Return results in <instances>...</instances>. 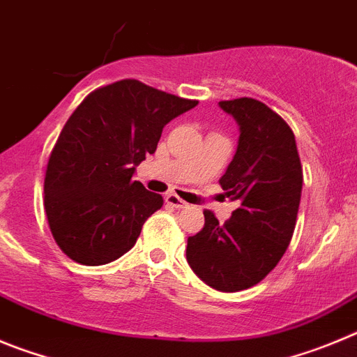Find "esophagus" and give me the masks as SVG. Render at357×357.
Returning <instances> with one entry per match:
<instances>
[{"mask_svg":"<svg viewBox=\"0 0 357 357\" xmlns=\"http://www.w3.org/2000/svg\"><path fill=\"white\" fill-rule=\"evenodd\" d=\"M165 201H167V204H171V206H174V208H188V204H186L185 201H181V199L174 194L167 195Z\"/></svg>","mask_w":357,"mask_h":357,"instance_id":"34e87169","label":"esophagus"}]
</instances>
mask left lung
Segmentation results:
<instances>
[{"label": "left lung", "instance_id": "1", "mask_svg": "<svg viewBox=\"0 0 357 357\" xmlns=\"http://www.w3.org/2000/svg\"><path fill=\"white\" fill-rule=\"evenodd\" d=\"M240 128L238 147L220 186L240 208L220 224L210 210L204 227L188 238L186 261L218 291L255 287L287 252L297 222L303 165L294 131L252 98L220 101Z\"/></svg>", "mask_w": 357, "mask_h": 357}]
</instances>
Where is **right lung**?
I'll list each match as a JSON object with an SVG mask.
<instances>
[{
	"instance_id": "add662e5",
	"label": "right lung",
	"mask_w": 357,
	"mask_h": 357,
	"mask_svg": "<svg viewBox=\"0 0 357 357\" xmlns=\"http://www.w3.org/2000/svg\"><path fill=\"white\" fill-rule=\"evenodd\" d=\"M197 101L121 79L91 92L73 112L51 151L44 179V210L60 249L82 265L121 258L162 195L133 181L153 155L163 126Z\"/></svg>"
}]
</instances>
